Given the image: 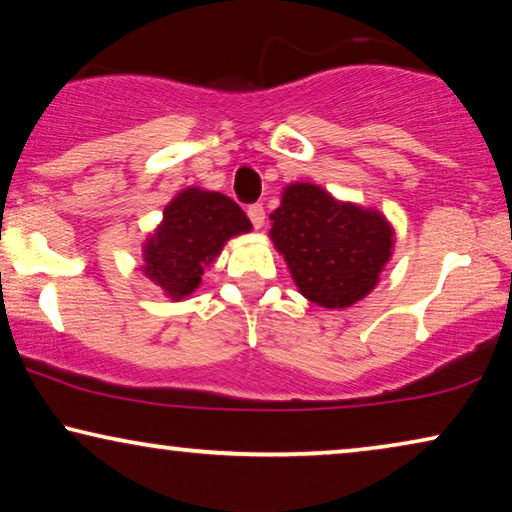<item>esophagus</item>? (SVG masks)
Masks as SVG:
<instances>
[{
    "label": "esophagus",
    "instance_id": "esophagus-1",
    "mask_svg": "<svg viewBox=\"0 0 512 512\" xmlns=\"http://www.w3.org/2000/svg\"><path fill=\"white\" fill-rule=\"evenodd\" d=\"M248 218H250V223H253L255 230H259V227L264 225V207H262V204H250Z\"/></svg>",
    "mask_w": 512,
    "mask_h": 512
}]
</instances>
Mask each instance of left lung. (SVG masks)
<instances>
[{"instance_id": "8db88e82", "label": "left lung", "mask_w": 512, "mask_h": 512, "mask_svg": "<svg viewBox=\"0 0 512 512\" xmlns=\"http://www.w3.org/2000/svg\"><path fill=\"white\" fill-rule=\"evenodd\" d=\"M269 239L310 303L345 310L379 285L391 262L395 230L375 207L338 200L312 181L282 188Z\"/></svg>"}]
</instances>
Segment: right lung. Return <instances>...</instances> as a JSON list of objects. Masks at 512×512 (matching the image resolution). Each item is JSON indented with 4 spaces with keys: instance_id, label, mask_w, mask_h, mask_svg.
<instances>
[{
    "instance_id": "right-lung-1",
    "label": "right lung",
    "mask_w": 512,
    "mask_h": 512,
    "mask_svg": "<svg viewBox=\"0 0 512 512\" xmlns=\"http://www.w3.org/2000/svg\"><path fill=\"white\" fill-rule=\"evenodd\" d=\"M253 230L243 209L216 190H179L142 243V273L172 301L190 299L225 243Z\"/></svg>"
}]
</instances>
